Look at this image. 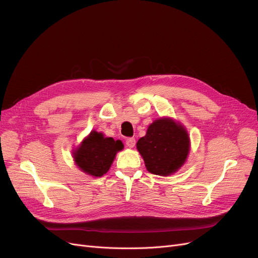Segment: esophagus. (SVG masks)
I'll return each mask as SVG.
<instances>
[{
    "label": "esophagus",
    "instance_id": "1",
    "mask_svg": "<svg viewBox=\"0 0 258 258\" xmlns=\"http://www.w3.org/2000/svg\"><path fill=\"white\" fill-rule=\"evenodd\" d=\"M125 144H126V146L128 147V148H134L135 147V144H136V140H135V138H133V137H130V138H127L126 140H125Z\"/></svg>",
    "mask_w": 258,
    "mask_h": 258
}]
</instances>
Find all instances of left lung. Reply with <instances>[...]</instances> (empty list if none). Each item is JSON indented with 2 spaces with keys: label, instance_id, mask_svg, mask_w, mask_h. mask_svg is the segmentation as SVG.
<instances>
[{
  "label": "left lung",
  "instance_id": "left-lung-1",
  "mask_svg": "<svg viewBox=\"0 0 258 258\" xmlns=\"http://www.w3.org/2000/svg\"><path fill=\"white\" fill-rule=\"evenodd\" d=\"M190 141L185 127L170 118L150 124L147 134L137 142V150L152 174L168 176L184 165Z\"/></svg>",
  "mask_w": 258,
  "mask_h": 258
}]
</instances>
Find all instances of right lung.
Returning <instances> with one entry per match:
<instances>
[{
	"label": "right lung",
	"instance_id": "1",
	"mask_svg": "<svg viewBox=\"0 0 258 258\" xmlns=\"http://www.w3.org/2000/svg\"><path fill=\"white\" fill-rule=\"evenodd\" d=\"M122 149L121 140L104 137L102 133L92 131L73 152V158L83 172L100 177L109 170L117 152Z\"/></svg>",
	"mask_w": 258,
	"mask_h": 258
}]
</instances>
